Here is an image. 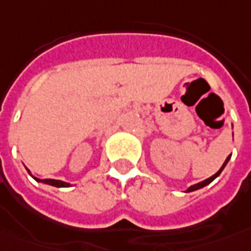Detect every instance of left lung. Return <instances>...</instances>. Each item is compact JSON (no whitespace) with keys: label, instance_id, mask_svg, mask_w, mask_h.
<instances>
[{"label":"left lung","instance_id":"left-lung-1","mask_svg":"<svg viewBox=\"0 0 251 251\" xmlns=\"http://www.w3.org/2000/svg\"><path fill=\"white\" fill-rule=\"evenodd\" d=\"M229 158H231V154L228 155V157H227V160H226V161H224V164H223V165H221V168L219 169V171H217V172H216L215 175H213V176H210V177H209V179H206V180H203V181H200V183H197V184H194V186H190V187H188L187 190H186V193H190V191H195V190H200V188L205 187V186H208L209 183H212V181L215 180V179H216V177H217V176L220 175V174H221V171H223V169H224V167H226V165H227V162L229 161Z\"/></svg>","mask_w":251,"mask_h":251}]
</instances>
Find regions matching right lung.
<instances>
[{
    "label": "right lung",
    "instance_id": "obj_1",
    "mask_svg": "<svg viewBox=\"0 0 251 251\" xmlns=\"http://www.w3.org/2000/svg\"><path fill=\"white\" fill-rule=\"evenodd\" d=\"M28 171V169H27ZM28 174H30V171H28ZM31 175V174H30ZM32 176V175H31ZM34 177V176H32ZM36 181H41V183H45V184H50V186H54V187H70L71 184L70 183H67V181L63 180H54V179H38V177H34Z\"/></svg>",
    "mask_w": 251,
    "mask_h": 251
}]
</instances>
